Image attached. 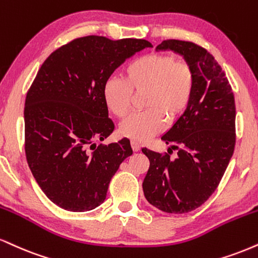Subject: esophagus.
<instances>
[{
  "label": "esophagus",
  "mask_w": 258,
  "mask_h": 258,
  "mask_svg": "<svg viewBox=\"0 0 258 258\" xmlns=\"http://www.w3.org/2000/svg\"><path fill=\"white\" fill-rule=\"evenodd\" d=\"M131 145H132L133 151H139V150H141V144H139V143H137V142H132Z\"/></svg>",
  "instance_id": "34e87169"
}]
</instances>
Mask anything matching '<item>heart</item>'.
<instances>
[{
  "label": "heart",
  "mask_w": 258,
  "mask_h": 258,
  "mask_svg": "<svg viewBox=\"0 0 258 258\" xmlns=\"http://www.w3.org/2000/svg\"><path fill=\"white\" fill-rule=\"evenodd\" d=\"M132 91H148V110L127 117L121 123L120 133L142 143L163 131L166 115L173 120L187 108L195 91L194 71L172 55H144L127 64L123 79L110 77L105 80L104 103L115 116H126L131 109Z\"/></svg>",
  "instance_id": "heart-1"
}]
</instances>
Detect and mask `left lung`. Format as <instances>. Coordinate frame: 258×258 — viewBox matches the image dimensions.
Wrapping results in <instances>:
<instances>
[{
    "mask_svg": "<svg viewBox=\"0 0 258 258\" xmlns=\"http://www.w3.org/2000/svg\"><path fill=\"white\" fill-rule=\"evenodd\" d=\"M156 51H173L195 74L190 104L161 137L178 155L142 151L150 161L143 191L151 206L164 213L196 209L213 195L227 168L235 144V104L226 74L206 49L191 42L169 39ZM169 153V150H168Z\"/></svg>",
    "mask_w": 258,
    "mask_h": 258,
    "instance_id": "left-lung-1",
    "label": "left lung"
}]
</instances>
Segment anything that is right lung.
<instances>
[{
    "label": "right lung",
    "instance_id": "right-lung-1",
    "mask_svg": "<svg viewBox=\"0 0 258 258\" xmlns=\"http://www.w3.org/2000/svg\"><path fill=\"white\" fill-rule=\"evenodd\" d=\"M151 46L145 39L86 36L43 62L25 101V153L37 184L57 207L83 213L101 206L121 162L133 154L127 138L97 148L94 142L115 127L103 99L105 80Z\"/></svg>",
    "mask_w": 258,
    "mask_h": 258
}]
</instances>
